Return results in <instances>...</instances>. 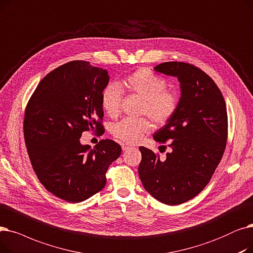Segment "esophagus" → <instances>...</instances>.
Returning <instances> with one entry per match:
<instances>
[{
  "mask_svg": "<svg viewBox=\"0 0 253 253\" xmlns=\"http://www.w3.org/2000/svg\"><path fill=\"white\" fill-rule=\"evenodd\" d=\"M122 148H123V150H124V151H126V150L129 149V148H130V146H129V145H127V144H123V145H122Z\"/></svg>",
  "mask_w": 253,
  "mask_h": 253,
  "instance_id": "esophagus-1",
  "label": "esophagus"
}]
</instances>
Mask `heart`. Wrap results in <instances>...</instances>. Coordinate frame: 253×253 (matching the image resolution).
<instances>
[{"instance_id": "b5f03b06", "label": "heart", "mask_w": 253, "mask_h": 253, "mask_svg": "<svg viewBox=\"0 0 253 253\" xmlns=\"http://www.w3.org/2000/svg\"><path fill=\"white\" fill-rule=\"evenodd\" d=\"M124 88L142 99L140 114L148 116L155 126H164L174 116L178 109V97L167 88L164 78L150 69L140 68L127 74L122 81ZM124 91L115 83H109L101 94L104 111L110 117L120 112ZM151 130V123L146 117L126 118L117 123L112 129L115 138L127 144H136Z\"/></svg>"}]
</instances>
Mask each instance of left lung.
<instances>
[{
  "instance_id": "1",
  "label": "left lung",
  "mask_w": 253,
  "mask_h": 253,
  "mask_svg": "<svg viewBox=\"0 0 253 253\" xmlns=\"http://www.w3.org/2000/svg\"><path fill=\"white\" fill-rule=\"evenodd\" d=\"M154 70L178 78L181 98L174 116L153 135L160 144L169 142L170 152L161 161L141 146L139 176L153 198L173 206L195 198L209 183L226 146L227 112L220 89L200 68L168 62Z\"/></svg>"
}]
</instances>
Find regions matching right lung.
<instances>
[{"mask_svg":"<svg viewBox=\"0 0 253 253\" xmlns=\"http://www.w3.org/2000/svg\"><path fill=\"white\" fill-rule=\"evenodd\" d=\"M107 70L73 61L48 73L30 98L23 119L28 153L43 186L55 197L79 203L102 190L106 172L122 147L101 140L81 145L83 131L104 134L101 94Z\"/></svg>","mask_w":253,"mask_h":253,"instance_id":"1","label":"right lung"}]
</instances>
